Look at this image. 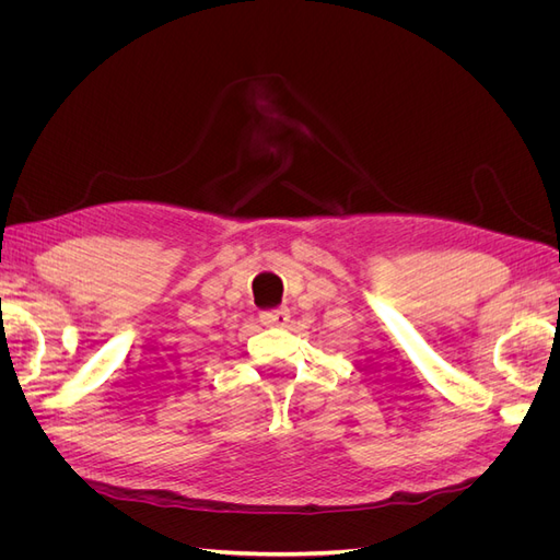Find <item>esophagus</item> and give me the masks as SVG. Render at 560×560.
I'll list each match as a JSON object with an SVG mask.
<instances>
[{
  "label": "esophagus",
  "mask_w": 560,
  "mask_h": 560,
  "mask_svg": "<svg viewBox=\"0 0 560 560\" xmlns=\"http://www.w3.org/2000/svg\"><path fill=\"white\" fill-rule=\"evenodd\" d=\"M290 311L287 308H276V311H264L259 315V322L264 327H284L287 322H290Z\"/></svg>",
  "instance_id": "obj_1"
}]
</instances>
